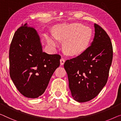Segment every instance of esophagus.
<instances>
[{
  "label": "esophagus",
  "instance_id": "obj_1",
  "mask_svg": "<svg viewBox=\"0 0 121 121\" xmlns=\"http://www.w3.org/2000/svg\"><path fill=\"white\" fill-rule=\"evenodd\" d=\"M65 62V59L64 58H62H62L60 59V64H61V65H64Z\"/></svg>",
  "mask_w": 121,
  "mask_h": 121
}]
</instances>
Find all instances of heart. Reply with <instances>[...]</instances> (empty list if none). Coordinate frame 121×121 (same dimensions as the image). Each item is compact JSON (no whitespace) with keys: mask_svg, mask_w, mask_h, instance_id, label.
I'll return each mask as SVG.
<instances>
[{"mask_svg":"<svg viewBox=\"0 0 121 121\" xmlns=\"http://www.w3.org/2000/svg\"><path fill=\"white\" fill-rule=\"evenodd\" d=\"M56 38L65 41L64 48L68 54L77 55L87 49L91 39V30L87 26L79 24H72L67 28L56 34ZM48 44L53 47L58 45L57 41L52 37L47 36Z\"/></svg>","mask_w":121,"mask_h":121,"instance_id":"obj_1","label":"heart"}]
</instances>
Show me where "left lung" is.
Here are the masks:
<instances>
[{
	"mask_svg": "<svg viewBox=\"0 0 121 121\" xmlns=\"http://www.w3.org/2000/svg\"><path fill=\"white\" fill-rule=\"evenodd\" d=\"M95 37L91 46L74 58L66 61L72 96L78 102L92 99L107 84L113 56L111 39L105 30L94 24Z\"/></svg>",
	"mask_w": 121,
	"mask_h": 121,
	"instance_id": "left-lung-1",
	"label": "left lung"
}]
</instances>
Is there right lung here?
Segmentation results:
<instances>
[{"mask_svg": "<svg viewBox=\"0 0 121 121\" xmlns=\"http://www.w3.org/2000/svg\"><path fill=\"white\" fill-rule=\"evenodd\" d=\"M26 24L15 32L9 50L10 74L21 94L38 98L44 92L61 56L43 52L35 29Z\"/></svg>", "mask_w": 121, "mask_h": 121, "instance_id": "obj_1", "label": "right lung"}]
</instances>
